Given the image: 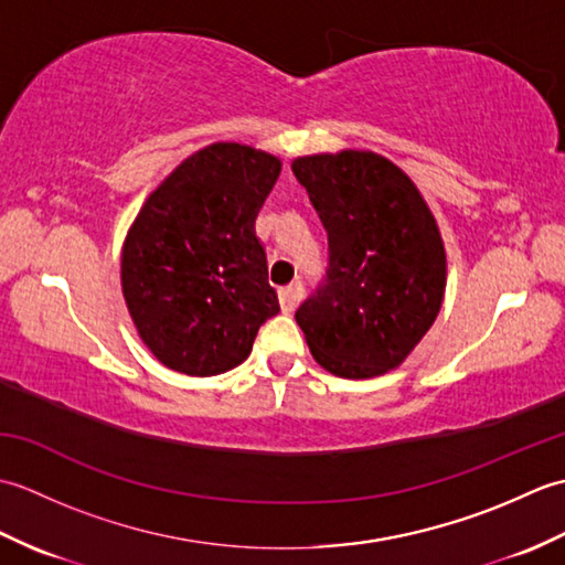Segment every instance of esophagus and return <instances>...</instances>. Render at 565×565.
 <instances>
[{"mask_svg":"<svg viewBox=\"0 0 565 565\" xmlns=\"http://www.w3.org/2000/svg\"><path fill=\"white\" fill-rule=\"evenodd\" d=\"M301 298H303V284L301 281H294L289 286H284V289H279V303H281L284 313H294L296 306L301 303Z\"/></svg>","mask_w":565,"mask_h":565,"instance_id":"1","label":"esophagus"}]
</instances>
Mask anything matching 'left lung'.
I'll return each instance as SVG.
<instances>
[{
    "instance_id": "obj_1",
    "label": "left lung",
    "mask_w": 565,
    "mask_h": 565,
    "mask_svg": "<svg viewBox=\"0 0 565 565\" xmlns=\"http://www.w3.org/2000/svg\"><path fill=\"white\" fill-rule=\"evenodd\" d=\"M291 170L328 231L326 281L296 310L330 374L374 379L401 366L435 322L447 252L413 179L369 150L296 158Z\"/></svg>"
}]
</instances>
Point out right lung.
Listing matches in <instances>:
<instances>
[{
	"instance_id": "add662e5",
	"label": "right lung",
	"mask_w": 565,
	"mask_h": 565,
	"mask_svg": "<svg viewBox=\"0 0 565 565\" xmlns=\"http://www.w3.org/2000/svg\"><path fill=\"white\" fill-rule=\"evenodd\" d=\"M281 160L239 142L191 154L142 203L121 252L128 313L160 362L186 376L243 364L279 313L255 221Z\"/></svg>"
}]
</instances>
